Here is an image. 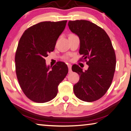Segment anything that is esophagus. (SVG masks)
I'll return each mask as SVG.
<instances>
[{
  "instance_id": "1",
  "label": "esophagus",
  "mask_w": 131,
  "mask_h": 131,
  "mask_svg": "<svg viewBox=\"0 0 131 131\" xmlns=\"http://www.w3.org/2000/svg\"><path fill=\"white\" fill-rule=\"evenodd\" d=\"M68 68H69V73H72V69H71V68H72V65L71 64H68Z\"/></svg>"
}]
</instances>
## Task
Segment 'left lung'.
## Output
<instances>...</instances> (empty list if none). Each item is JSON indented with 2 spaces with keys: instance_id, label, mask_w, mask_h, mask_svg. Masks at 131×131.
<instances>
[{
  "instance_id": "1",
  "label": "left lung",
  "mask_w": 131,
  "mask_h": 131,
  "mask_svg": "<svg viewBox=\"0 0 131 131\" xmlns=\"http://www.w3.org/2000/svg\"><path fill=\"white\" fill-rule=\"evenodd\" d=\"M68 26L79 38V53L89 65L84 72L78 65L72 66V71L80 76L73 86L74 93L82 101L97 100L110 87L115 70V53L110 38L103 28L88 20L69 21Z\"/></svg>"
}]
</instances>
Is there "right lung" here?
<instances>
[{
    "label": "right lung",
    "instance_id": "obj_1",
    "mask_svg": "<svg viewBox=\"0 0 131 131\" xmlns=\"http://www.w3.org/2000/svg\"><path fill=\"white\" fill-rule=\"evenodd\" d=\"M67 21H43L25 31L16 52V72L25 95L36 103H46L57 96L58 87L68 73L62 62L50 67L45 58L54 50Z\"/></svg>",
    "mask_w": 131,
    "mask_h": 131
}]
</instances>
